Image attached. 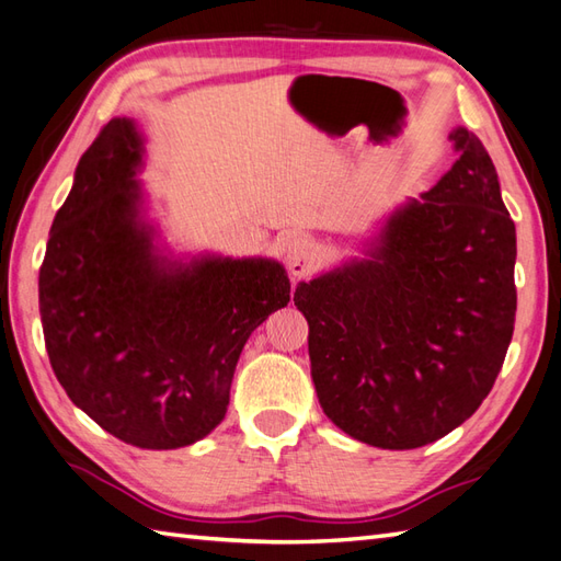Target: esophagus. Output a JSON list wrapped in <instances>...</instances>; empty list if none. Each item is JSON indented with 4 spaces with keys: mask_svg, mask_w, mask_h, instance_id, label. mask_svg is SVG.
<instances>
[{
    "mask_svg": "<svg viewBox=\"0 0 561 561\" xmlns=\"http://www.w3.org/2000/svg\"><path fill=\"white\" fill-rule=\"evenodd\" d=\"M320 245L310 237H306V233H294V237H289L284 243L286 267H289L294 277H306L308 272L320 263Z\"/></svg>",
    "mask_w": 561,
    "mask_h": 561,
    "instance_id": "1",
    "label": "esophagus"
}]
</instances>
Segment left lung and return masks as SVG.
<instances>
[{
	"label": "left lung",
	"mask_w": 561,
	"mask_h": 561,
	"mask_svg": "<svg viewBox=\"0 0 561 561\" xmlns=\"http://www.w3.org/2000/svg\"><path fill=\"white\" fill-rule=\"evenodd\" d=\"M457 162L389 215L363 255L298 282L324 415L358 442L415 449L490 394L516 316V227L483 142L449 134Z\"/></svg>",
	"instance_id": "8db88e82"
}]
</instances>
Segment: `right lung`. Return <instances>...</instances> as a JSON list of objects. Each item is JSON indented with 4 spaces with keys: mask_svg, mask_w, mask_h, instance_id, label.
<instances>
[{
    "mask_svg": "<svg viewBox=\"0 0 561 561\" xmlns=\"http://www.w3.org/2000/svg\"><path fill=\"white\" fill-rule=\"evenodd\" d=\"M146 138L116 116L76 167L41 267V318L59 385L140 449L210 435L251 332L291 298L272 257H174L146 219Z\"/></svg>",
    "mask_w": 561,
    "mask_h": 561,
    "instance_id": "add662e5",
    "label": "right lung"
}]
</instances>
